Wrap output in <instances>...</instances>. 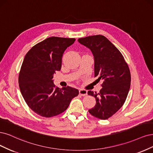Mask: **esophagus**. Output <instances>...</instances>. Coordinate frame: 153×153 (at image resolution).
Instances as JSON below:
<instances>
[{"instance_id": "esophagus-1", "label": "esophagus", "mask_w": 153, "mask_h": 153, "mask_svg": "<svg viewBox=\"0 0 153 153\" xmlns=\"http://www.w3.org/2000/svg\"><path fill=\"white\" fill-rule=\"evenodd\" d=\"M79 94H80L81 96H86V95H87L88 91H87L86 90L80 89L79 90Z\"/></svg>"}]
</instances>
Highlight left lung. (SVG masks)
<instances>
[{
	"label": "left lung",
	"instance_id": "8db88e82",
	"mask_svg": "<svg viewBox=\"0 0 153 153\" xmlns=\"http://www.w3.org/2000/svg\"><path fill=\"white\" fill-rule=\"evenodd\" d=\"M78 42L91 50L94 57L95 77L98 81H102L99 93L88 91L96 99V105L88 111L98 119L107 120L126 100L131 82L129 67L120 51L103 36L80 38Z\"/></svg>",
	"mask_w": 153,
	"mask_h": 153
}]
</instances>
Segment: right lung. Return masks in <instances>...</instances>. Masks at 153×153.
<instances>
[{
	"label": "right lung",
	"instance_id": "obj_1",
	"mask_svg": "<svg viewBox=\"0 0 153 153\" xmlns=\"http://www.w3.org/2000/svg\"><path fill=\"white\" fill-rule=\"evenodd\" d=\"M75 41L49 37L33 46L25 56L18 78L19 90L28 107L41 116L61 114L79 94L76 88L56 87L53 79L56 72L61 69L64 51Z\"/></svg>",
	"mask_w": 153,
	"mask_h": 153
}]
</instances>
